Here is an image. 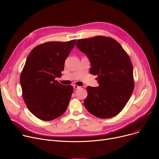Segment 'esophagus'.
I'll list each match as a JSON object with an SVG mask.
<instances>
[{
  "mask_svg": "<svg viewBox=\"0 0 159 159\" xmlns=\"http://www.w3.org/2000/svg\"><path fill=\"white\" fill-rule=\"evenodd\" d=\"M73 88H74V89H79V88H80V86H79L76 85V84H73Z\"/></svg>",
  "mask_w": 159,
  "mask_h": 159,
  "instance_id": "esophagus-1",
  "label": "esophagus"
}]
</instances>
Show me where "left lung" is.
<instances>
[{
    "label": "left lung",
    "instance_id": "obj_1",
    "mask_svg": "<svg viewBox=\"0 0 159 159\" xmlns=\"http://www.w3.org/2000/svg\"><path fill=\"white\" fill-rule=\"evenodd\" d=\"M76 46L89 58L90 73L98 75L99 86H88L84 105L91 114L102 119L119 114L134 88L130 59L115 39L98 36L78 39Z\"/></svg>",
    "mask_w": 159,
    "mask_h": 159
}]
</instances>
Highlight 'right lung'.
I'll use <instances>...</instances> for the list:
<instances>
[{
	"mask_svg": "<svg viewBox=\"0 0 159 159\" xmlns=\"http://www.w3.org/2000/svg\"><path fill=\"white\" fill-rule=\"evenodd\" d=\"M77 39L50 41L34 47L29 54L20 75L22 97L30 112L43 121L54 120L66 111L72 86L62 85L65 62Z\"/></svg>",
	"mask_w": 159,
	"mask_h": 159,
	"instance_id": "obj_1",
	"label": "right lung"
}]
</instances>
